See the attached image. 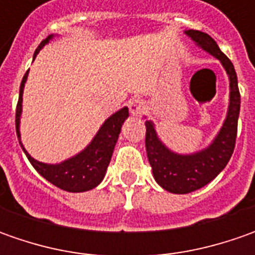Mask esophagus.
Instances as JSON below:
<instances>
[{"label": "esophagus", "mask_w": 255, "mask_h": 255, "mask_svg": "<svg viewBox=\"0 0 255 255\" xmlns=\"http://www.w3.org/2000/svg\"><path fill=\"white\" fill-rule=\"evenodd\" d=\"M128 106H129L130 115L139 116V115H142L143 109H144V102H143V99H140V98H134L132 101H129Z\"/></svg>", "instance_id": "1"}]
</instances>
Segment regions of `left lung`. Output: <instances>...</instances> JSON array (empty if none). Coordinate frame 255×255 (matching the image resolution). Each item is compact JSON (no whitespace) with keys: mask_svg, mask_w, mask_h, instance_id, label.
<instances>
[{"mask_svg":"<svg viewBox=\"0 0 255 255\" xmlns=\"http://www.w3.org/2000/svg\"><path fill=\"white\" fill-rule=\"evenodd\" d=\"M186 34L204 51L220 61L230 78V105L223 128L210 146L194 154H177L163 144L150 121H146V152L152 166L154 180L164 190L186 194L204 187L220 173L230 160L237 137V122L240 115V91L234 65L223 54L209 34L189 29Z\"/></svg>","mask_w":255,"mask_h":255,"instance_id":"8db88e82","label":"left lung"}]
</instances>
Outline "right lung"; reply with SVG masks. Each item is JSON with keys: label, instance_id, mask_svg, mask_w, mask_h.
Returning a JSON list of instances; mask_svg holds the SVG:
<instances>
[{"label": "right lung", "instance_id": "obj_1", "mask_svg": "<svg viewBox=\"0 0 255 255\" xmlns=\"http://www.w3.org/2000/svg\"><path fill=\"white\" fill-rule=\"evenodd\" d=\"M51 38H52V35H49L46 39H44L39 44V46L35 51L34 58ZM26 76H28V72L24 75L21 86H19V99H18L16 111H15V128H16L18 139L21 137L19 136V116L22 112V92H24ZM128 116H129L128 108H123L119 112L112 115L106 122L103 123L99 132L96 133V136L93 137V140L89 143V146L85 150L65 162L59 163V164H46V163L38 162L25 150L22 143H21V139H19V144L26 154L28 160L34 166L35 170L49 183H52L54 186L65 191H71V193L88 191L96 187L103 180L106 169L112 159L113 149L118 142L121 128Z\"/></svg>", "mask_w": 255, "mask_h": 255}]
</instances>
